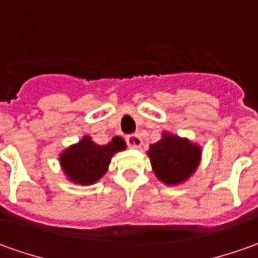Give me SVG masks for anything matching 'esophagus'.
Here are the masks:
<instances>
[{"instance_id":"34e87169","label":"esophagus","mask_w":258,"mask_h":258,"mask_svg":"<svg viewBox=\"0 0 258 258\" xmlns=\"http://www.w3.org/2000/svg\"><path fill=\"white\" fill-rule=\"evenodd\" d=\"M125 141H127L128 147H131V148H140L143 145V140H141V137L138 136V134H131V136L125 138Z\"/></svg>"}]
</instances>
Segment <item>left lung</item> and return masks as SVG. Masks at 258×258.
<instances>
[{"instance_id":"1","label":"left lung","mask_w":258,"mask_h":258,"mask_svg":"<svg viewBox=\"0 0 258 258\" xmlns=\"http://www.w3.org/2000/svg\"><path fill=\"white\" fill-rule=\"evenodd\" d=\"M147 155L155 176L165 185L183 183L196 172L201 164V145L168 131L162 133L158 143L151 144Z\"/></svg>"}]
</instances>
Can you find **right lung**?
Instances as JSON below:
<instances>
[{
	"instance_id": "obj_1",
	"label": "right lung",
	"mask_w": 258,
	"mask_h": 258,
	"mask_svg": "<svg viewBox=\"0 0 258 258\" xmlns=\"http://www.w3.org/2000/svg\"><path fill=\"white\" fill-rule=\"evenodd\" d=\"M125 148L127 144L118 136L106 145H99L90 136H83L79 143L60 152L59 162L70 182L87 186L96 183L107 172L113 155Z\"/></svg>"
}]
</instances>
